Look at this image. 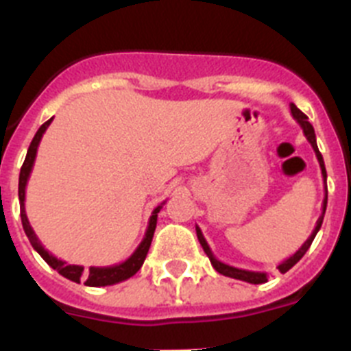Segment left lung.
Listing matches in <instances>:
<instances>
[{"label":"left lung","mask_w":351,"mask_h":351,"mask_svg":"<svg viewBox=\"0 0 351 351\" xmlns=\"http://www.w3.org/2000/svg\"><path fill=\"white\" fill-rule=\"evenodd\" d=\"M290 110H291V116H293V119L299 123V126L302 128V133L304 137L308 138V142L311 144L313 151H315L316 154V160H318V163H320V169H322V176H324V182L327 181V170H325V163H324V156H322V153L318 151V145H316V135H315V128L311 126V123L308 121V116L306 114H302L299 110V108L295 107L293 104H290ZM325 209H327V186H325V198H324V204H322V216L318 218V221H316V226L315 230L311 232V235L308 237V241L302 244V246L299 247V250L293 253L291 256H288L287 260H283V262L278 265V269H280L281 274H285L287 271H290L293 265H295L297 262H299L300 258H302L304 255H306V251L309 250V246H311L313 239L316 237V234H318V230H320L322 223H324V216H325ZM197 228V237L198 241H200V244H202L204 251H206V255L209 256L210 260V265H213L216 271L219 272V274L223 276H228V278H234V280H241V281H246V283H251V285H262L267 281L269 278V272H263V271H246V269H239V267H234V265H228V263H223L221 260H218L216 256H214V253L210 251L209 244H207L206 237H204L202 230L198 228V226H195Z\"/></svg>","instance_id":"left-lung-1"}]
</instances>
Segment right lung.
I'll use <instances>...</instances> for the list:
<instances>
[{"instance_id":"add662e5","label":"right lung","mask_w":351,"mask_h":351,"mask_svg":"<svg viewBox=\"0 0 351 351\" xmlns=\"http://www.w3.org/2000/svg\"><path fill=\"white\" fill-rule=\"evenodd\" d=\"M51 123H52V117L38 128L36 135L33 137V141H31L29 149H27L26 160H24L23 167H21V173H19V202H21V219H23V228L24 232H26L27 239H29L31 246L35 247V251H38V255L42 256V258L45 260V262H47L54 271H58L63 278L73 281V283H80V281H84L86 287H108V285H116V283H121V281L128 280V278H132L133 274H137L138 269H141L142 263H144L145 256H147V251L149 247H151V241H153L154 230H156L158 213L161 210V207L165 206V202H161L160 206L154 207V210L151 213V218H149L147 230H145L142 243L138 244L137 250L133 251L132 255H130V258H126L125 262L116 263V265H108V267H89V274H84L82 265H70V263L63 262V260L56 258V256L52 255V253H49V251L45 250V247L42 246V243L38 241L35 230L31 228L29 219H27L26 216V207H24L27 179H29L31 170H33V165H35V158H36V151H38L40 141H42L43 133H45V130L49 128Z\"/></svg>"}]
</instances>
